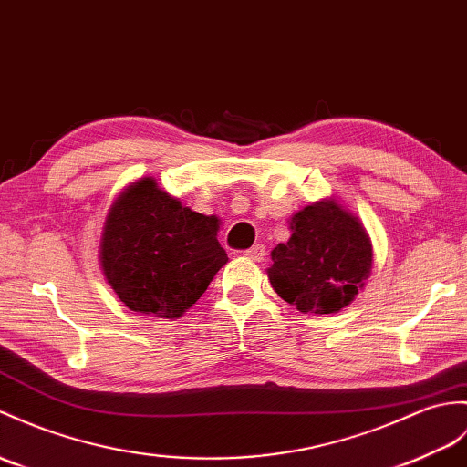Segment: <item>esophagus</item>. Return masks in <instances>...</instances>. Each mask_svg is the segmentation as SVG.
<instances>
[{
	"label": "esophagus",
	"mask_w": 467,
	"mask_h": 467,
	"mask_svg": "<svg viewBox=\"0 0 467 467\" xmlns=\"http://www.w3.org/2000/svg\"><path fill=\"white\" fill-rule=\"evenodd\" d=\"M244 254H246V258L254 260V263H260V260H265L266 251H265V246H263V244H254V246L248 248V251H246Z\"/></svg>",
	"instance_id": "esophagus-1"
}]
</instances>
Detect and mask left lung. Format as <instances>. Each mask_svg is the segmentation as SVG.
Wrapping results in <instances>:
<instances>
[{"mask_svg":"<svg viewBox=\"0 0 467 467\" xmlns=\"http://www.w3.org/2000/svg\"><path fill=\"white\" fill-rule=\"evenodd\" d=\"M288 243L273 251L268 280L300 312L332 314L348 306L372 268V244L356 216L334 201L290 219Z\"/></svg>","mask_w":467,"mask_h":467,"instance_id":"obj_1","label":"left lung"}]
</instances>
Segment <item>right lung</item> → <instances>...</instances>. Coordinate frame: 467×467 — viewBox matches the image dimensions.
<instances>
[{"instance_id": "1", "label": "right lung", "mask_w": 467, "mask_h": 467, "mask_svg": "<svg viewBox=\"0 0 467 467\" xmlns=\"http://www.w3.org/2000/svg\"><path fill=\"white\" fill-rule=\"evenodd\" d=\"M219 219L194 213L140 179L115 201L101 238V268L117 296L135 312L177 318L229 263Z\"/></svg>"}]
</instances>
